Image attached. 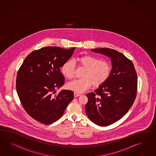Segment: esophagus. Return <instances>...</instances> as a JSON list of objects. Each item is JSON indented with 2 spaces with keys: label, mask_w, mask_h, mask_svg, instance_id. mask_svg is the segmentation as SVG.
Here are the masks:
<instances>
[{
  "label": "esophagus",
  "mask_w": 156,
  "mask_h": 156,
  "mask_svg": "<svg viewBox=\"0 0 156 156\" xmlns=\"http://www.w3.org/2000/svg\"><path fill=\"white\" fill-rule=\"evenodd\" d=\"M80 95H81V94H79V93H74V96H75V98H76V97H78V96H80Z\"/></svg>",
  "instance_id": "obj_1"
}]
</instances>
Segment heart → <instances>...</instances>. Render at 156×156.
Segmentation results:
<instances>
[{"label":"heart","instance_id":"heart-1","mask_svg":"<svg viewBox=\"0 0 156 156\" xmlns=\"http://www.w3.org/2000/svg\"><path fill=\"white\" fill-rule=\"evenodd\" d=\"M80 66L85 70L82 79H75L67 84L68 89L76 93L85 92L91 86L99 87L109 79L111 71V64L106 61L101 60L94 57L85 55L75 59ZM75 65L73 61L68 60L61 67V73L67 79H72L74 75Z\"/></svg>","mask_w":156,"mask_h":156}]
</instances>
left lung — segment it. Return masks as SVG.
<instances>
[{
  "mask_svg": "<svg viewBox=\"0 0 156 156\" xmlns=\"http://www.w3.org/2000/svg\"><path fill=\"white\" fill-rule=\"evenodd\" d=\"M110 58L112 69L109 79L86 95V115L93 123L108 126L120 119L130 109L136 99L137 75L134 65L123 53L108 48L91 49Z\"/></svg>",
  "mask_w": 156,
  "mask_h": 156,
  "instance_id": "obj_1",
  "label": "left lung"
}]
</instances>
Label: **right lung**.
I'll use <instances>...</instances> for the list:
<instances>
[{
    "label": "right lung",
    "instance_id": "obj_1",
    "mask_svg": "<svg viewBox=\"0 0 156 156\" xmlns=\"http://www.w3.org/2000/svg\"><path fill=\"white\" fill-rule=\"evenodd\" d=\"M75 48L45 47L30 53L17 73L16 89L27 113L45 125L59 119L73 100L72 91L56 89L65 83L60 67L72 56Z\"/></svg>",
    "mask_w": 156,
    "mask_h": 156
}]
</instances>
